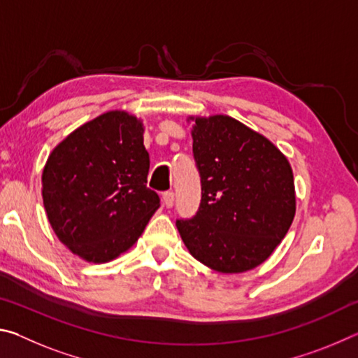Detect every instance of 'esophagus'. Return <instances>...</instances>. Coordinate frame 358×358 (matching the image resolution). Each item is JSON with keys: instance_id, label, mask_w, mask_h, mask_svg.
Segmentation results:
<instances>
[{"instance_id": "obj_1", "label": "esophagus", "mask_w": 358, "mask_h": 358, "mask_svg": "<svg viewBox=\"0 0 358 358\" xmlns=\"http://www.w3.org/2000/svg\"><path fill=\"white\" fill-rule=\"evenodd\" d=\"M162 202H164L167 208H172L173 203H175V192L173 191H166L164 194H162Z\"/></svg>"}]
</instances>
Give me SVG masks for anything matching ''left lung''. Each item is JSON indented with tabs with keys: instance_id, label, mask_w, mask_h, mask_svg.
<instances>
[{
	"instance_id": "left-lung-1",
	"label": "left lung",
	"mask_w": 358,
	"mask_h": 358,
	"mask_svg": "<svg viewBox=\"0 0 358 358\" xmlns=\"http://www.w3.org/2000/svg\"><path fill=\"white\" fill-rule=\"evenodd\" d=\"M192 155L201 175L197 213L177 229L199 262L241 273L268 259L295 215L294 175L268 138L240 121L196 118Z\"/></svg>"
}]
</instances>
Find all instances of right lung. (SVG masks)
<instances>
[{
	"label": "right lung",
	"mask_w": 358,
	"mask_h": 358,
	"mask_svg": "<svg viewBox=\"0 0 358 358\" xmlns=\"http://www.w3.org/2000/svg\"><path fill=\"white\" fill-rule=\"evenodd\" d=\"M143 128L107 112L69 134L48 156L42 197L57 237L88 262H108L136 243L159 196L147 187Z\"/></svg>",
	"instance_id": "obj_1"
}]
</instances>
